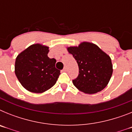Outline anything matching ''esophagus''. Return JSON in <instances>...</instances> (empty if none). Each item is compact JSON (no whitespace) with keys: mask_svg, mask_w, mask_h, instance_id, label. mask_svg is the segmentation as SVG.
I'll use <instances>...</instances> for the list:
<instances>
[{"mask_svg":"<svg viewBox=\"0 0 132 132\" xmlns=\"http://www.w3.org/2000/svg\"><path fill=\"white\" fill-rule=\"evenodd\" d=\"M62 71L63 72H66V71H67V68H66V67H65V68H64L63 69Z\"/></svg>","mask_w":132,"mask_h":132,"instance_id":"1","label":"esophagus"}]
</instances>
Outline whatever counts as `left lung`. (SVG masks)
<instances>
[{
	"instance_id": "obj_1",
	"label": "left lung",
	"mask_w": 132,
	"mask_h": 132,
	"mask_svg": "<svg viewBox=\"0 0 132 132\" xmlns=\"http://www.w3.org/2000/svg\"><path fill=\"white\" fill-rule=\"evenodd\" d=\"M79 66V75L73 80L78 90L86 94H94L107 86L112 77L111 58L96 44L87 42L79 46L67 47Z\"/></svg>"
}]
</instances>
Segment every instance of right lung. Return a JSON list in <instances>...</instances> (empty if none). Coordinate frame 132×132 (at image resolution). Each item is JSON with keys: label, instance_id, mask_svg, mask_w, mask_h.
Segmentation results:
<instances>
[{"label": "right lung", "instance_id": "1", "mask_svg": "<svg viewBox=\"0 0 132 132\" xmlns=\"http://www.w3.org/2000/svg\"><path fill=\"white\" fill-rule=\"evenodd\" d=\"M48 46L34 44L18 55L14 71L24 88L34 93H42L56 83L60 71L55 68L56 60L48 57Z\"/></svg>", "mask_w": 132, "mask_h": 132}]
</instances>
